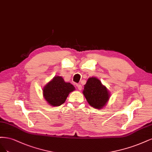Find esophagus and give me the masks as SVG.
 <instances>
[{
    "label": "esophagus",
    "mask_w": 152,
    "mask_h": 152,
    "mask_svg": "<svg viewBox=\"0 0 152 152\" xmlns=\"http://www.w3.org/2000/svg\"><path fill=\"white\" fill-rule=\"evenodd\" d=\"M76 86H77L78 90H81V89H82V86H81V85H80V84H77V85H76Z\"/></svg>",
    "instance_id": "34e87169"
}]
</instances>
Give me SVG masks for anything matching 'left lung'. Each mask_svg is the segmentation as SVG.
<instances>
[{
	"label": "left lung",
	"instance_id": "obj_1",
	"mask_svg": "<svg viewBox=\"0 0 152 152\" xmlns=\"http://www.w3.org/2000/svg\"><path fill=\"white\" fill-rule=\"evenodd\" d=\"M83 94L88 103L93 107L101 109L110 98V93L101 81L95 77H89L84 86Z\"/></svg>",
	"mask_w": 152,
	"mask_h": 152
}]
</instances>
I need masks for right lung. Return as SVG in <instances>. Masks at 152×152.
<instances>
[{
  "instance_id": "1",
  "label": "right lung",
  "mask_w": 152,
  "mask_h": 152,
  "mask_svg": "<svg viewBox=\"0 0 152 152\" xmlns=\"http://www.w3.org/2000/svg\"><path fill=\"white\" fill-rule=\"evenodd\" d=\"M75 88L70 83H66L61 76H55L44 86L43 95L48 104L53 107L60 106L65 102L71 92Z\"/></svg>"
}]
</instances>
